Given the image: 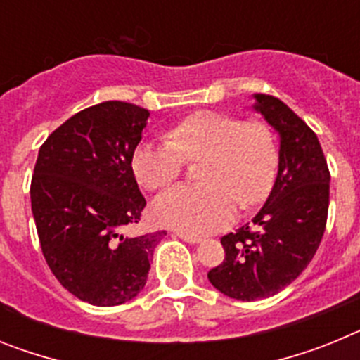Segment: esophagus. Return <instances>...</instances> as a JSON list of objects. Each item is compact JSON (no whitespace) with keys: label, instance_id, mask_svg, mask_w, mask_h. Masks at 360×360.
I'll use <instances>...</instances> for the list:
<instances>
[{"label":"esophagus","instance_id":"1","mask_svg":"<svg viewBox=\"0 0 360 360\" xmlns=\"http://www.w3.org/2000/svg\"><path fill=\"white\" fill-rule=\"evenodd\" d=\"M176 236L180 238V240L187 241V243H200V241H202V238L196 236V234H186V232H176Z\"/></svg>","mask_w":360,"mask_h":360}]
</instances>
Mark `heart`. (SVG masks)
<instances>
[{
	"label": "heart",
	"mask_w": 360,
	"mask_h": 360,
	"mask_svg": "<svg viewBox=\"0 0 360 360\" xmlns=\"http://www.w3.org/2000/svg\"><path fill=\"white\" fill-rule=\"evenodd\" d=\"M186 162H198L200 186H176L153 200L157 224L203 234L231 224L236 203L249 209L269 196L279 167L274 131L263 120L200 110L165 131V142L141 141L131 153V173L146 189L171 184Z\"/></svg>",
	"instance_id": "1"
}]
</instances>
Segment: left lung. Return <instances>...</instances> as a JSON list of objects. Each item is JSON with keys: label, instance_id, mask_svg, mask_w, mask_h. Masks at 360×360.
<instances>
[{"label": "left lung", "instance_id": "8db88e82", "mask_svg": "<svg viewBox=\"0 0 360 360\" xmlns=\"http://www.w3.org/2000/svg\"><path fill=\"white\" fill-rule=\"evenodd\" d=\"M254 110L279 133V171L252 219L221 238L225 259L209 270L221 294L257 301L290 285L316 256L330 203V171L319 139L287 104L257 94Z\"/></svg>", "mask_w": 360, "mask_h": 360}]
</instances>
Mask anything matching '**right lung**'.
Returning <instances> with one entry per match:
<instances>
[{
  "label": "right lung",
  "instance_id": "right-lung-1",
  "mask_svg": "<svg viewBox=\"0 0 360 360\" xmlns=\"http://www.w3.org/2000/svg\"><path fill=\"white\" fill-rule=\"evenodd\" d=\"M149 111L106 101L79 111L43 142L30 184L32 212L52 274L81 301L115 307L144 288L165 231L124 236L146 198L131 173Z\"/></svg>",
  "mask_w": 360,
  "mask_h": 360
}]
</instances>
